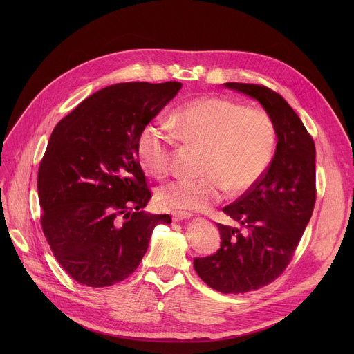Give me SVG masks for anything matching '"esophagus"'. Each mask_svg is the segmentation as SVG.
<instances>
[{
	"label": "esophagus",
	"instance_id": "1",
	"mask_svg": "<svg viewBox=\"0 0 354 354\" xmlns=\"http://www.w3.org/2000/svg\"><path fill=\"white\" fill-rule=\"evenodd\" d=\"M193 214L187 213V212H174L172 213V220L174 221H182V220H189L192 218Z\"/></svg>",
	"mask_w": 354,
	"mask_h": 354
}]
</instances>
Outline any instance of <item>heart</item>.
Here are the masks:
<instances>
[{"label":"heart","instance_id":"heart-1","mask_svg":"<svg viewBox=\"0 0 354 354\" xmlns=\"http://www.w3.org/2000/svg\"><path fill=\"white\" fill-rule=\"evenodd\" d=\"M167 124L149 122L138 133L137 157L156 178L171 171L174 135L200 148L194 180H175L158 190V203L175 212H206L225 197L250 190L269 169L276 149V129L258 108H245L225 96H201L179 105Z\"/></svg>","mask_w":354,"mask_h":354}]
</instances>
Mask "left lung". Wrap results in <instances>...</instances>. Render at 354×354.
I'll return each instance as SVG.
<instances>
[{
	"instance_id": "8db88e82",
	"label": "left lung",
	"mask_w": 354,
	"mask_h": 354,
	"mask_svg": "<svg viewBox=\"0 0 354 354\" xmlns=\"http://www.w3.org/2000/svg\"><path fill=\"white\" fill-rule=\"evenodd\" d=\"M224 86L257 99L277 136L272 164L257 186L223 212L241 228L217 224L221 248L194 258L198 277L224 294H243L274 281L288 266L314 212L315 144L284 97L258 84Z\"/></svg>"
}]
</instances>
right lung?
Instances as JSON below:
<instances>
[{
	"label": "right lung",
	"instance_id": "add662e5",
	"mask_svg": "<svg viewBox=\"0 0 354 354\" xmlns=\"http://www.w3.org/2000/svg\"><path fill=\"white\" fill-rule=\"evenodd\" d=\"M180 82H124L92 93L50 136L37 174L43 234L62 268L88 287L127 279L153 230L151 198L137 160L140 130L176 96Z\"/></svg>",
	"mask_w": 354,
	"mask_h": 354
}]
</instances>
